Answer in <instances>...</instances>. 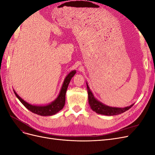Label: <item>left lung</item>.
I'll list each match as a JSON object with an SVG mask.
<instances>
[{"label": "left lung", "instance_id": "1", "mask_svg": "<svg viewBox=\"0 0 155 155\" xmlns=\"http://www.w3.org/2000/svg\"><path fill=\"white\" fill-rule=\"evenodd\" d=\"M87 87L88 91V104L91 106V108L92 110L95 111L96 113L106 115V116H114L120 114L126 110H129L130 108L133 107V105H131L129 107H124V108H118V107H112L105 105V104H102L101 102L97 101L94 96L92 92L90 90L88 84L87 83Z\"/></svg>", "mask_w": 155, "mask_h": 155}]
</instances>
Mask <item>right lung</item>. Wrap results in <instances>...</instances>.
<instances>
[{"instance_id":"obj_1","label":"right lung","mask_w":155,"mask_h":155,"mask_svg":"<svg viewBox=\"0 0 155 155\" xmlns=\"http://www.w3.org/2000/svg\"><path fill=\"white\" fill-rule=\"evenodd\" d=\"M76 73V70H72V72H70L67 75L66 78L64 79V81L63 82L59 96L54 101H52L51 104L48 105L43 106L31 105L28 104V103L26 102L25 100H23L20 96H18V95L15 92V91H13L19 100V101L24 105V106L26 109H28L31 112L38 115L44 116L54 115L56 113H58L59 111H60L63 108L65 104V95H66L68 84L70 80H71L72 78L74 76Z\"/></svg>"}]
</instances>
